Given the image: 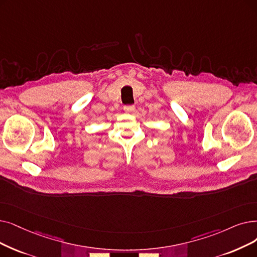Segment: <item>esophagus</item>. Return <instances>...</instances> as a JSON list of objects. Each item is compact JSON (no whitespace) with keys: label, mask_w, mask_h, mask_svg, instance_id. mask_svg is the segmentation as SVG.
I'll list each match as a JSON object with an SVG mask.
<instances>
[{"label":"esophagus","mask_w":257,"mask_h":257,"mask_svg":"<svg viewBox=\"0 0 257 257\" xmlns=\"http://www.w3.org/2000/svg\"><path fill=\"white\" fill-rule=\"evenodd\" d=\"M135 109H136V107L133 106V105H127V106H125L124 107V110H125V112H132V111H135Z\"/></svg>","instance_id":"obj_1"}]
</instances>
